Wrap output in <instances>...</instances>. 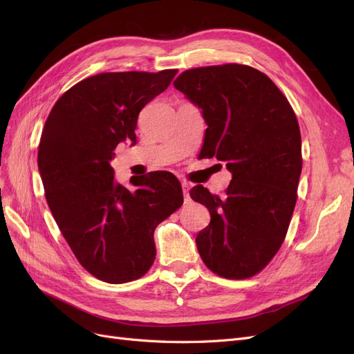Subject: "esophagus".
Returning a JSON list of instances; mask_svg holds the SVG:
<instances>
[{"label": "esophagus", "mask_w": 354, "mask_h": 354, "mask_svg": "<svg viewBox=\"0 0 354 354\" xmlns=\"http://www.w3.org/2000/svg\"><path fill=\"white\" fill-rule=\"evenodd\" d=\"M181 186H183V198H185V203H189V202H190V195H189L190 185H189V183H186V181H183V183H181Z\"/></svg>", "instance_id": "esophagus-1"}]
</instances>
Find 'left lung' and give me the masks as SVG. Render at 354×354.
I'll return each mask as SVG.
<instances>
[{"label":"left lung","mask_w":354,"mask_h":354,"mask_svg":"<svg viewBox=\"0 0 354 354\" xmlns=\"http://www.w3.org/2000/svg\"><path fill=\"white\" fill-rule=\"evenodd\" d=\"M174 87L208 125L202 156L232 173L223 198L201 185L190 190L211 216L196 236L201 259L227 279L254 276L279 251L295 208L303 167L297 116L267 75L236 63L185 71Z\"/></svg>","instance_id":"left-lung-1"}]
</instances>
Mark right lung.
Here are the masks:
<instances>
[{
    "instance_id": "right-lung-1",
    "label": "right lung",
    "mask_w": 354,
    "mask_h": 354,
    "mask_svg": "<svg viewBox=\"0 0 354 354\" xmlns=\"http://www.w3.org/2000/svg\"><path fill=\"white\" fill-rule=\"evenodd\" d=\"M176 69L99 73L75 84L53 106L41 134L38 168L46 199L81 266L108 283L142 277L153 264V232L183 203L168 171L115 180L120 143L136 145L137 118L167 90Z\"/></svg>"
}]
</instances>
